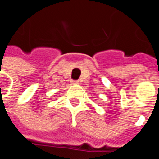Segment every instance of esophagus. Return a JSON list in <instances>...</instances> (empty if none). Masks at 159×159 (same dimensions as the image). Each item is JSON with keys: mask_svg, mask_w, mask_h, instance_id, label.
Masks as SVG:
<instances>
[{"mask_svg": "<svg viewBox=\"0 0 159 159\" xmlns=\"http://www.w3.org/2000/svg\"><path fill=\"white\" fill-rule=\"evenodd\" d=\"M71 84L72 85H79V81H77V80H72Z\"/></svg>", "mask_w": 159, "mask_h": 159, "instance_id": "esophagus-1", "label": "esophagus"}]
</instances>
